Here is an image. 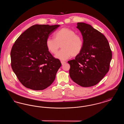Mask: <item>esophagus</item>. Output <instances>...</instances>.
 <instances>
[{"label": "esophagus", "mask_w": 124, "mask_h": 124, "mask_svg": "<svg viewBox=\"0 0 124 124\" xmlns=\"http://www.w3.org/2000/svg\"><path fill=\"white\" fill-rule=\"evenodd\" d=\"M61 64H62V65H63L65 64V63H66L65 61H61Z\"/></svg>", "instance_id": "esophagus-1"}]
</instances>
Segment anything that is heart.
<instances>
[{
    "label": "heart",
    "instance_id": "b5f03b06",
    "mask_svg": "<svg viewBox=\"0 0 124 124\" xmlns=\"http://www.w3.org/2000/svg\"><path fill=\"white\" fill-rule=\"evenodd\" d=\"M54 38H47L46 44L47 50L55 54L58 52L60 46L62 50L55 57L61 60H65L79 55L82 50L84 41L82 37L68 28H62L56 31Z\"/></svg>",
    "mask_w": 124,
    "mask_h": 124
}]
</instances>
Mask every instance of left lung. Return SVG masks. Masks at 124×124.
Here are the masks:
<instances>
[{"mask_svg": "<svg viewBox=\"0 0 124 124\" xmlns=\"http://www.w3.org/2000/svg\"><path fill=\"white\" fill-rule=\"evenodd\" d=\"M84 41L82 50L75 59L68 61L70 65L71 79L82 87L97 84L110 68L112 53L105 36L91 25L78 23Z\"/></svg>", "mask_w": 124, "mask_h": 124, "instance_id": "left-lung-1", "label": "left lung"}]
</instances>
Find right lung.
Returning a JSON list of instances; mask_svg holds the SVG:
<instances>
[{"label":"right lung","mask_w":124,"mask_h":124,"mask_svg":"<svg viewBox=\"0 0 124 124\" xmlns=\"http://www.w3.org/2000/svg\"><path fill=\"white\" fill-rule=\"evenodd\" d=\"M59 26L33 25L19 36L13 45L12 69L25 87L42 90L54 81L61 63L47 50L46 42Z\"/></svg>","instance_id":"obj_1"}]
</instances>
